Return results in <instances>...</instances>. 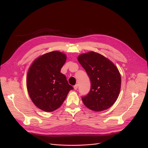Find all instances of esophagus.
Wrapping results in <instances>:
<instances>
[{
  "label": "esophagus",
  "instance_id": "obj_1",
  "mask_svg": "<svg viewBox=\"0 0 148 148\" xmlns=\"http://www.w3.org/2000/svg\"><path fill=\"white\" fill-rule=\"evenodd\" d=\"M74 89L75 90H77V89H78V84H76L75 85H74Z\"/></svg>",
  "mask_w": 148,
  "mask_h": 148
}]
</instances>
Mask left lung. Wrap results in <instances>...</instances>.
I'll return each mask as SVG.
<instances>
[{"mask_svg":"<svg viewBox=\"0 0 148 148\" xmlns=\"http://www.w3.org/2000/svg\"><path fill=\"white\" fill-rule=\"evenodd\" d=\"M78 60L90 80L88 94L82 97L89 109L99 112L110 108L117 99L121 89V77L112 62L94 51L82 54Z\"/></svg>","mask_w":148,"mask_h":148,"instance_id":"obj_1","label":"left lung"}]
</instances>
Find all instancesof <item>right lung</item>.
Returning <instances> with one entry per match:
<instances>
[{
  "instance_id": "right-lung-1",
  "label": "right lung",
  "mask_w": 148,
  "mask_h": 148,
  "mask_svg": "<svg viewBox=\"0 0 148 148\" xmlns=\"http://www.w3.org/2000/svg\"><path fill=\"white\" fill-rule=\"evenodd\" d=\"M65 54L54 51L37 58L27 75V88L30 99L41 110L50 112L64 103L68 92L73 89L66 76L60 73L65 63Z\"/></svg>"
}]
</instances>
